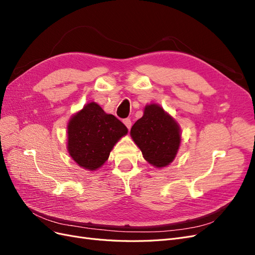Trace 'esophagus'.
<instances>
[{
    "instance_id": "34e87169",
    "label": "esophagus",
    "mask_w": 255,
    "mask_h": 255,
    "mask_svg": "<svg viewBox=\"0 0 255 255\" xmlns=\"http://www.w3.org/2000/svg\"><path fill=\"white\" fill-rule=\"evenodd\" d=\"M123 123H125V126L129 129L130 128V127H132V121H130V119H125L123 120Z\"/></svg>"
}]
</instances>
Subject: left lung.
Instances as JSON below:
<instances>
[{"label": "left lung", "mask_w": 255, "mask_h": 255, "mask_svg": "<svg viewBox=\"0 0 255 255\" xmlns=\"http://www.w3.org/2000/svg\"><path fill=\"white\" fill-rule=\"evenodd\" d=\"M129 134L143 158L156 168L172 163L182 140L179 123L155 103L144 106L142 117L135 122Z\"/></svg>", "instance_id": "left-lung-1"}]
</instances>
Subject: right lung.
Returning <instances> with one entry per match:
<instances>
[{
	"label": "right lung",
	"mask_w": 255,
	"mask_h": 255,
	"mask_svg": "<svg viewBox=\"0 0 255 255\" xmlns=\"http://www.w3.org/2000/svg\"><path fill=\"white\" fill-rule=\"evenodd\" d=\"M128 134V128L114 115L96 102L85 105L69 119L67 150L85 170L96 171L109 159L114 145Z\"/></svg>",
	"instance_id": "obj_1"
}]
</instances>
